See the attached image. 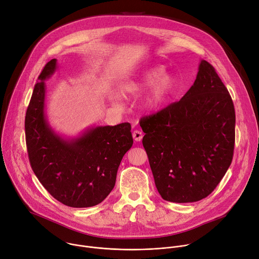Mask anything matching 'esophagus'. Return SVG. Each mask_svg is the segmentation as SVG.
<instances>
[{
	"label": "esophagus",
	"mask_w": 259,
	"mask_h": 259,
	"mask_svg": "<svg viewBox=\"0 0 259 259\" xmlns=\"http://www.w3.org/2000/svg\"><path fill=\"white\" fill-rule=\"evenodd\" d=\"M132 136L135 141H141V139H142V133L139 130H134L132 133Z\"/></svg>",
	"instance_id": "1"
}]
</instances>
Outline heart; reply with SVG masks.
Instances as JSON below:
<instances>
[{"mask_svg": "<svg viewBox=\"0 0 259 259\" xmlns=\"http://www.w3.org/2000/svg\"><path fill=\"white\" fill-rule=\"evenodd\" d=\"M143 96V105L146 109L157 112L168 102L173 95L177 81L170 73H164V67L155 66L141 72L139 76L125 82L121 86L123 95H133L149 87Z\"/></svg>", "mask_w": 259, "mask_h": 259, "instance_id": "heart-1", "label": "heart"}]
</instances>
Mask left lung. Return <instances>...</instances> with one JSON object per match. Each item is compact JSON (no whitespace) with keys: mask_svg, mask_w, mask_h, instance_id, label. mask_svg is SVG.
Returning <instances> with one entry per match:
<instances>
[{"mask_svg":"<svg viewBox=\"0 0 259 259\" xmlns=\"http://www.w3.org/2000/svg\"><path fill=\"white\" fill-rule=\"evenodd\" d=\"M235 124L227 87L201 60L194 85L179 101L140 120L142 144L164 200L193 203L214 191L233 160Z\"/></svg>","mask_w":259,"mask_h":259,"instance_id":"obj_1","label":"left lung"}]
</instances>
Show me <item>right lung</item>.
Returning <instances> with one entry per match:
<instances>
[{
    "label": "right lung",
    "instance_id": "obj_1",
    "mask_svg": "<svg viewBox=\"0 0 259 259\" xmlns=\"http://www.w3.org/2000/svg\"><path fill=\"white\" fill-rule=\"evenodd\" d=\"M57 68L51 59L34 85L25 115V139L32 171L60 203L86 208L101 203L115 187L118 168L131 149V125L96 126L78 137L64 138L45 114V80Z\"/></svg>",
    "mask_w": 259,
    "mask_h": 259
}]
</instances>
